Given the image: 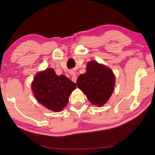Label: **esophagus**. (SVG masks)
<instances>
[{
  "mask_svg": "<svg viewBox=\"0 0 155 155\" xmlns=\"http://www.w3.org/2000/svg\"><path fill=\"white\" fill-rule=\"evenodd\" d=\"M71 80L73 82L76 83V81H77V75H76V73H72V78H71Z\"/></svg>",
  "mask_w": 155,
  "mask_h": 155,
  "instance_id": "esophagus-1",
  "label": "esophagus"
}]
</instances>
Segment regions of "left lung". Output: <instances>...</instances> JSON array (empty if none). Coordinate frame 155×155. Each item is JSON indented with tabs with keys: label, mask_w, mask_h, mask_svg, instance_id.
I'll list each match as a JSON object with an SVG mask.
<instances>
[{
	"label": "left lung",
	"mask_w": 155,
	"mask_h": 155,
	"mask_svg": "<svg viewBox=\"0 0 155 155\" xmlns=\"http://www.w3.org/2000/svg\"><path fill=\"white\" fill-rule=\"evenodd\" d=\"M115 82V75L110 68L91 61L87 63L86 73L78 77L76 84L92 104L100 107L110 97Z\"/></svg>",
	"instance_id": "left-lung-1"
}]
</instances>
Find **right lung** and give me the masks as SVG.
Returning <instances> with one entry per match:
<instances>
[{
  "mask_svg": "<svg viewBox=\"0 0 155 155\" xmlns=\"http://www.w3.org/2000/svg\"><path fill=\"white\" fill-rule=\"evenodd\" d=\"M75 88V83L64 75H57L51 68L37 73L31 84L37 101L55 112H60L67 106L68 97Z\"/></svg>",
  "mask_w": 155,
  "mask_h": 155,
  "instance_id": "add662e5",
  "label": "right lung"
}]
</instances>
